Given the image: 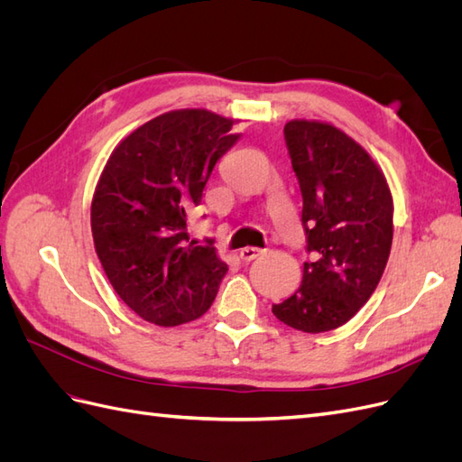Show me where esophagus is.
Masks as SVG:
<instances>
[{
  "instance_id": "obj_1",
  "label": "esophagus",
  "mask_w": 462,
  "mask_h": 462,
  "mask_svg": "<svg viewBox=\"0 0 462 462\" xmlns=\"http://www.w3.org/2000/svg\"><path fill=\"white\" fill-rule=\"evenodd\" d=\"M263 253L262 248H256V246H245L243 250H241V260L243 262H250V260H254L256 256H260Z\"/></svg>"
}]
</instances>
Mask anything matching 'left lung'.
<instances>
[{"mask_svg":"<svg viewBox=\"0 0 462 462\" xmlns=\"http://www.w3.org/2000/svg\"><path fill=\"white\" fill-rule=\"evenodd\" d=\"M285 143L302 194L312 262L273 316L292 329L324 333L346 324L383 275L393 241V197L370 153L324 121L292 119Z\"/></svg>","mask_w":462,"mask_h":462,"instance_id":"1","label":"left lung"}]
</instances>
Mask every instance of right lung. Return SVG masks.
I'll use <instances>...</instances> for the list:
<instances>
[{
	"instance_id": "obj_1",
	"label": "right lung",
	"mask_w": 462,
	"mask_h": 462,
	"mask_svg": "<svg viewBox=\"0 0 462 462\" xmlns=\"http://www.w3.org/2000/svg\"><path fill=\"white\" fill-rule=\"evenodd\" d=\"M235 123L208 109L167 111L123 138L97 180L96 254L123 302L150 324L200 318L227 273L212 245L189 241L187 214L239 141Z\"/></svg>"
}]
</instances>
